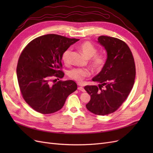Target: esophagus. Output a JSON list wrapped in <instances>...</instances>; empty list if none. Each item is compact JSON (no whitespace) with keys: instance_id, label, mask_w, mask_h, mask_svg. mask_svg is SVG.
<instances>
[{"instance_id":"esophagus-1","label":"esophagus","mask_w":153,"mask_h":153,"mask_svg":"<svg viewBox=\"0 0 153 153\" xmlns=\"http://www.w3.org/2000/svg\"><path fill=\"white\" fill-rule=\"evenodd\" d=\"M78 89L79 90V91H82V92H85V89H84V87H78Z\"/></svg>"}]
</instances>
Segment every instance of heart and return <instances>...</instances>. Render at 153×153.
<instances>
[{
    "mask_svg": "<svg viewBox=\"0 0 153 153\" xmlns=\"http://www.w3.org/2000/svg\"><path fill=\"white\" fill-rule=\"evenodd\" d=\"M78 49L81 53L87 59H91V66L96 71H100L103 68L106 61L105 56L103 55H96L98 50L89 41H85L78 46ZM71 50L68 48L62 55V60L65 64L70 63ZM90 75V71L85 68H75L69 72V76L72 79L78 82H81L84 78Z\"/></svg>",
    "mask_w": 153,
    "mask_h": 153,
    "instance_id": "obj_1",
    "label": "heart"
}]
</instances>
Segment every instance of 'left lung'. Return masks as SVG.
Segmentation results:
<instances>
[{"label":"left lung","instance_id":"obj_1","mask_svg":"<svg viewBox=\"0 0 153 153\" xmlns=\"http://www.w3.org/2000/svg\"><path fill=\"white\" fill-rule=\"evenodd\" d=\"M98 43L105 48L107 57L101 71L92 79L100 84L84 87L91 95L86 108L94 114L105 115L117 110L127 98L135 82V65L124 41L101 36Z\"/></svg>","mask_w":153,"mask_h":153}]
</instances>
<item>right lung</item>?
Masks as SVG:
<instances>
[{"label":"right lung","mask_w":153,"mask_h":153,"mask_svg":"<svg viewBox=\"0 0 153 153\" xmlns=\"http://www.w3.org/2000/svg\"><path fill=\"white\" fill-rule=\"evenodd\" d=\"M79 40L47 34L33 39L23 50L16 68L18 84L23 98L37 112L47 114L61 110L68 96L77 89L71 80L51 81L64 76L60 70L62 53Z\"/></svg>","instance_id":"right-lung-1"}]
</instances>
